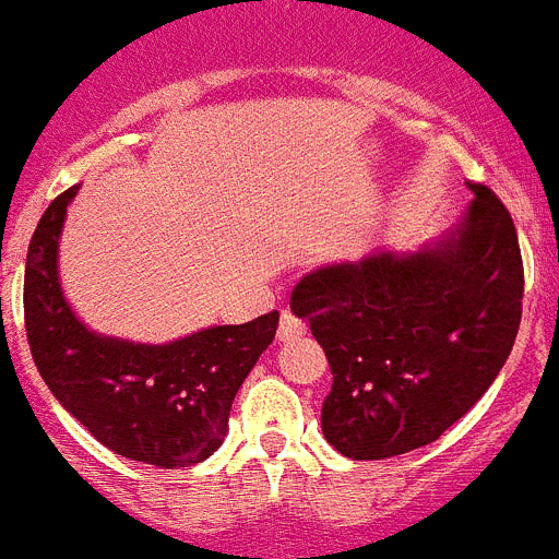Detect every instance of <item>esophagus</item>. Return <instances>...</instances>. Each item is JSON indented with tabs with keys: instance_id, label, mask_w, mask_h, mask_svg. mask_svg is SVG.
I'll return each instance as SVG.
<instances>
[{
	"instance_id": "34e87169",
	"label": "esophagus",
	"mask_w": 559,
	"mask_h": 559,
	"mask_svg": "<svg viewBox=\"0 0 559 559\" xmlns=\"http://www.w3.org/2000/svg\"><path fill=\"white\" fill-rule=\"evenodd\" d=\"M304 332H307V323L301 321V318L295 316L293 309H284L281 312V326H278V341H295V337H301Z\"/></svg>"
}]
</instances>
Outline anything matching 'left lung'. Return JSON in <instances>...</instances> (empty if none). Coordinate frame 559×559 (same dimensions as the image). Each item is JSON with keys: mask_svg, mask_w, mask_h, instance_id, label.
<instances>
[{"mask_svg": "<svg viewBox=\"0 0 559 559\" xmlns=\"http://www.w3.org/2000/svg\"><path fill=\"white\" fill-rule=\"evenodd\" d=\"M461 224L424 250L309 272L289 307L326 352L323 438L352 461L438 440L495 383L523 316V258L486 185Z\"/></svg>", "mask_w": 559, "mask_h": 559, "instance_id": "8db88e82", "label": "left lung"}]
</instances>
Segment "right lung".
I'll return each mask as SVG.
<instances>
[{
  "mask_svg": "<svg viewBox=\"0 0 559 559\" xmlns=\"http://www.w3.org/2000/svg\"><path fill=\"white\" fill-rule=\"evenodd\" d=\"M79 187L41 215L27 247L25 332L53 397L121 457L158 468L207 461L224 443L236 392L278 330V309L238 326H210L170 344L96 335L59 284V236Z\"/></svg>",
  "mask_w": 559,
  "mask_h": 559,
  "instance_id": "obj_1",
  "label": "right lung"
}]
</instances>
